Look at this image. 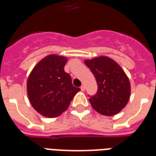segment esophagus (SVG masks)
Listing matches in <instances>:
<instances>
[{
    "label": "esophagus",
    "instance_id": "obj_1",
    "mask_svg": "<svg viewBox=\"0 0 156 156\" xmlns=\"http://www.w3.org/2000/svg\"><path fill=\"white\" fill-rule=\"evenodd\" d=\"M80 88H81V90H82V91H84V90H85V88H85V86H84V85H82L81 87H80Z\"/></svg>",
    "mask_w": 156,
    "mask_h": 156
}]
</instances>
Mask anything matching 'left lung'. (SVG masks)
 Instances as JSON below:
<instances>
[{
	"instance_id": "left-lung-1",
	"label": "left lung",
	"mask_w": 156,
	"mask_h": 156,
	"mask_svg": "<svg viewBox=\"0 0 156 156\" xmlns=\"http://www.w3.org/2000/svg\"><path fill=\"white\" fill-rule=\"evenodd\" d=\"M95 77L98 91L89 98L92 107L103 115L112 116L124 108L130 96V83L119 65L108 57L85 60Z\"/></svg>"
}]
</instances>
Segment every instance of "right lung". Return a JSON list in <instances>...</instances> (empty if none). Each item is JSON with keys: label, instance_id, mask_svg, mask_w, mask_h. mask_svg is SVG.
I'll return each mask as SVG.
<instances>
[{"label": "right lung", "instance_id": "add662e5", "mask_svg": "<svg viewBox=\"0 0 156 156\" xmlns=\"http://www.w3.org/2000/svg\"><path fill=\"white\" fill-rule=\"evenodd\" d=\"M67 58L48 55L39 62L29 75L27 95L32 107L44 117L54 118L65 111L80 88L72 83L64 72Z\"/></svg>", "mask_w": 156, "mask_h": 156}]
</instances>
